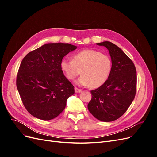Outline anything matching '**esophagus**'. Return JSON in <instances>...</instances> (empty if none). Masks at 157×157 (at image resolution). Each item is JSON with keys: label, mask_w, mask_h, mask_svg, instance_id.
<instances>
[{"label": "esophagus", "mask_w": 157, "mask_h": 157, "mask_svg": "<svg viewBox=\"0 0 157 157\" xmlns=\"http://www.w3.org/2000/svg\"><path fill=\"white\" fill-rule=\"evenodd\" d=\"M75 93H80V92H82V90H80V89H79V88H75Z\"/></svg>", "instance_id": "34e87169"}]
</instances>
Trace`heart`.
I'll return each instance as SVG.
<instances>
[{
	"mask_svg": "<svg viewBox=\"0 0 157 157\" xmlns=\"http://www.w3.org/2000/svg\"><path fill=\"white\" fill-rule=\"evenodd\" d=\"M60 67L65 77L74 80L81 73L77 83L92 88L101 86L110 75L112 61L108 55L96 50H84L73 56V59H63Z\"/></svg>",
	"mask_w": 157,
	"mask_h": 157,
	"instance_id": "b5f03b06",
	"label": "heart"
}]
</instances>
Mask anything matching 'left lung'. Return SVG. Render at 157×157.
I'll return each instance as SVG.
<instances>
[{"label": "left lung", "instance_id": "left-lung-1", "mask_svg": "<svg viewBox=\"0 0 157 157\" xmlns=\"http://www.w3.org/2000/svg\"><path fill=\"white\" fill-rule=\"evenodd\" d=\"M110 54L112 69L107 81L92 90L88 105L90 113L103 122L115 121L124 115L136 96L137 75L133 61L119 47L111 42L97 43Z\"/></svg>", "mask_w": 157, "mask_h": 157}]
</instances>
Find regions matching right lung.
I'll list each match as a JSON object with an SVG mask.
<instances>
[{"instance_id":"right-lung-1","label":"right lung","mask_w":157,"mask_h":157,"mask_svg":"<svg viewBox=\"0 0 157 157\" xmlns=\"http://www.w3.org/2000/svg\"><path fill=\"white\" fill-rule=\"evenodd\" d=\"M77 48L68 43H48L30 52L23 59L16 86L23 105L33 117L49 121L64 110L75 89L63 75L60 63Z\"/></svg>"}]
</instances>
